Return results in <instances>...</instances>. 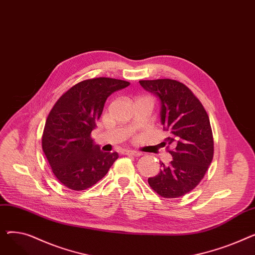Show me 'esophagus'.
<instances>
[{
	"instance_id": "34e87169",
	"label": "esophagus",
	"mask_w": 255,
	"mask_h": 255,
	"mask_svg": "<svg viewBox=\"0 0 255 255\" xmlns=\"http://www.w3.org/2000/svg\"><path fill=\"white\" fill-rule=\"evenodd\" d=\"M124 154L125 155H131V156H140L141 153L140 152H137V151H124Z\"/></svg>"
}]
</instances>
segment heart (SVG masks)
Masks as SVG:
<instances>
[{
	"mask_svg": "<svg viewBox=\"0 0 255 255\" xmlns=\"http://www.w3.org/2000/svg\"><path fill=\"white\" fill-rule=\"evenodd\" d=\"M138 98H143V97H137V98H136V99H138Z\"/></svg>",
	"mask_w": 255,
	"mask_h": 255,
	"instance_id": "obj_1",
	"label": "heart"
}]
</instances>
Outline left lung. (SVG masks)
Listing matches in <instances>:
<instances>
[{"label":"left lung","instance_id":"obj_1","mask_svg":"<svg viewBox=\"0 0 255 255\" xmlns=\"http://www.w3.org/2000/svg\"><path fill=\"white\" fill-rule=\"evenodd\" d=\"M140 86L160 99L161 124L168 132L162 146L172 156L170 163L149 178L151 188L164 198H177L200 183L212 162L214 139L209 116L191 90L175 79L139 80Z\"/></svg>","mask_w":255,"mask_h":255}]
</instances>
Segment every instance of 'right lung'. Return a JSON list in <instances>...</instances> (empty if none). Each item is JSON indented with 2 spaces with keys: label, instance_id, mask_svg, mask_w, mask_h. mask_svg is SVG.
Listing matches in <instances>:
<instances>
[{
  "label": "right lung",
  "instance_id": "1",
  "mask_svg": "<svg viewBox=\"0 0 255 255\" xmlns=\"http://www.w3.org/2000/svg\"><path fill=\"white\" fill-rule=\"evenodd\" d=\"M130 84L96 77L83 80L65 92L45 122L42 150L56 178L67 188L86 190L100 181L119 158L94 145L92 130L111 94Z\"/></svg>",
  "mask_w": 255,
  "mask_h": 255
}]
</instances>
